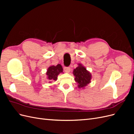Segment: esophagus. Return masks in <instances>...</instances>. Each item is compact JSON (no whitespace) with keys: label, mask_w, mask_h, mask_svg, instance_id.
<instances>
[{"label":"esophagus","mask_w":134,"mask_h":134,"mask_svg":"<svg viewBox=\"0 0 134 134\" xmlns=\"http://www.w3.org/2000/svg\"><path fill=\"white\" fill-rule=\"evenodd\" d=\"M64 71L65 72L69 73L70 71V67H65L64 68Z\"/></svg>","instance_id":"1"}]
</instances>
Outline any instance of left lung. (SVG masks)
Segmentation results:
<instances>
[{
  "instance_id": "obj_1",
  "label": "left lung",
  "mask_w": 134,
  "mask_h": 134,
  "mask_svg": "<svg viewBox=\"0 0 134 134\" xmlns=\"http://www.w3.org/2000/svg\"><path fill=\"white\" fill-rule=\"evenodd\" d=\"M72 72L75 76L74 80L78 84L79 88L83 89L90 83L92 79L91 73L82 64L79 63L78 67L74 69Z\"/></svg>"
}]
</instances>
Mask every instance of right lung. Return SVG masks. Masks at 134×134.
<instances>
[{
	"mask_svg": "<svg viewBox=\"0 0 134 134\" xmlns=\"http://www.w3.org/2000/svg\"><path fill=\"white\" fill-rule=\"evenodd\" d=\"M63 69L60 64H58L57 65H51L48 68L46 71L47 78L49 80V83H51L52 81H56L58 79V75L63 72Z\"/></svg>",
	"mask_w": 134,
	"mask_h": 134,
	"instance_id": "obj_1",
	"label": "right lung"
}]
</instances>
